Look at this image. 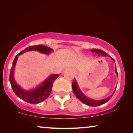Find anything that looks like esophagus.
I'll list each match as a JSON object with an SVG mask.
<instances>
[{"mask_svg":"<svg viewBox=\"0 0 133 133\" xmlns=\"http://www.w3.org/2000/svg\"><path fill=\"white\" fill-rule=\"evenodd\" d=\"M72 71V70H71V68H66V70H65V71Z\"/></svg>","mask_w":133,"mask_h":133,"instance_id":"esophagus-1","label":"esophagus"}]
</instances>
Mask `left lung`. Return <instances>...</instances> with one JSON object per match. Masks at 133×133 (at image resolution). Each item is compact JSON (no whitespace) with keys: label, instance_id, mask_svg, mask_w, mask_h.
Masks as SVG:
<instances>
[{"label":"left lung","instance_id":"left-lung-1","mask_svg":"<svg viewBox=\"0 0 133 133\" xmlns=\"http://www.w3.org/2000/svg\"><path fill=\"white\" fill-rule=\"evenodd\" d=\"M91 51L92 52H96L99 56H104V57L108 56L107 53H106L105 51H103L101 50H98V49H92ZM111 59L114 62V60L112 59V58L111 57ZM115 70H115L116 74L117 75L116 66H115ZM72 90H73L74 94H75L76 97H77L78 99L82 102L85 103V104H86L87 105H88V106H91V107H97V106H99V105L104 104V103L107 102H108L109 100L111 98L112 95H113V94H112L110 96H109L108 97L106 98V99H103L101 100H94V99H91V98L88 97L87 96H85V94L83 93L81 89H80V87H79V85H78V83L76 79L74 80L73 82H72Z\"/></svg>","mask_w":133,"mask_h":133}]
</instances>
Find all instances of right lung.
<instances>
[{
    "label": "right lung",
    "mask_w": 133,
    "mask_h": 133,
    "mask_svg": "<svg viewBox=\"0 0 133 133\" xmlns=\"http://www.w3.org/2000/svg\"><path fill=\"white\" fill-rule=\"evenodd\" d=\"M36 51L46 55H49L54 51L52 48L43 45H34V46L27 47L24 50L20 52L14 58L10 74V83L14 93L23 101L31 103V104H37L45 101L48 97L51 91L53 82L60 75L59 74H50L44 81L39 84V85H38L36 88L30 89L28 90H24L17 84L14 79V69H15L18 56L26 52Z\"/></svg>",
    "instance_id": "right-lung-1"
}]
</instances>
